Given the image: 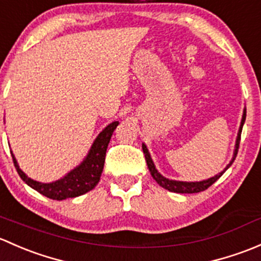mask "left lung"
Listing matches in <instances>:
<instances>
[{"label":"left lung","instance_id":"1","mask_svg":"<svg viewBox=\"0 0 261 261\" xmlns=\"http://www.w3.org/2000/svg\"><path fill=\"white\" fill-rule=\"evenodd\" d=\"M245 118H246V109H244L243 118H241V123H240V128H239L238 137H236L235 149H233V154H232V158H231L230 163L226 166V167L224 168V170L220 172L219 174H216V176H214V177H210V178H207V179H203V181L186 182V181H176V179L166 178V177L162 176V174H161L160 172H158L157 168H155L154 163H153L152 157H150V154H149V152H148V148H147L146 144L142 143V149H143L144 157H146V161H147V166H148V170L150 172V174H152V177L155 179V182H157V184L160 185L161 187H163V189L171 191V192H176V193H197V192H201V191L207 190L212 184H215V182H216L217 179H219L220 177H221L222 174L225 173V171H226L227 168H229L230 166L232 165L233 161H235L236 154H238V150H239V144H240L241 130H243V125H244V123H245Z\"/></svg>","mask_w":261,"mask_h":261}]
</instances>
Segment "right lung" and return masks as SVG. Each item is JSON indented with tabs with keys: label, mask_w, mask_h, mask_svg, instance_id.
<instances>
[{
	"label": "right lung",
	"mask_w": 261,
	"mask_h": 261,
	"mask_svg": "<svg viewBox=\"0 0 261 261\" xmlns=\"http://www.w3.org/2000/svg\"><path fill=\"white\" fill-rule=\"evenodd\" d=\"M118 124H119V122H113L111 124L107 125L98 134L95 141L93 142L89 152H88L87 157L83 160V162L79 166H76L74 170L69 172V173H66L63 178L58 179V181L44 184V182L35 181V179L28 177L21 171L15 155L11 152L13 165H15L17 173L20 174V177L25 184H28L31 189L36 190L37 192L46 196V197L61 201L66 200V198L82 196L84 193L89 192L98 185L101 172H103L104 162H106L107 148H108L113 132H114Z\"/></svg>",
	"instance_id": "right-lung-1"
}]
</instances>
